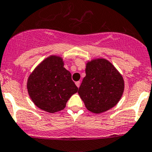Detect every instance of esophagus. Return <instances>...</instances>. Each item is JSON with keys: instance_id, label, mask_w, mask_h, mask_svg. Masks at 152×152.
I'll use <instances>...</instances> for the list:
<instances>
[{"instance_id": "obj_1", "label": "esophagus", "mask_w": 152, "mask_h": 152, "mask_svg": "<svg viewBox=\"0 0 152 152\" xmlns=\"http://www.w3.org/2000/svg\"><path fill=\"white\" fill-rule=\"evenodd\" d=\"M80 85H81V82H79H79H76V85L77 86V88H79V87H80Z\"/></svg>"}]
</instances>
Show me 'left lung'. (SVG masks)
<instances>
[{
  "mask_svg": "<svg viewBox=\"0 0 152 152\" xmlns=\"http://www.w3.org/2000/svg\"><path fill=\"white\" fill-rule=\"evenodd\" d=\"M85 73L78 94L86 108L92 113H101L114 107L124 92L121 73L102 58L88 61Z\"/></svg>",
  "mask_w": 152,
  "mask_h": 152,
  "instance_id": "1",
  "label": "left lung"
}]
</instances>
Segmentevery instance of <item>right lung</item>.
<instances>
[{"mask_svg": "<svg viewBox=\"0 0 152 152\" xmlns=\"http://www.w3.org/2000/svg\"><path fill=\"white\" fill-rule=\"evenodd\" d=\"M34 104L48 113L60 111L78 88L71 73L64 67L63 58L52 55L44 59L30 73L26 83Z\"/></svg>", "mask_w": 152, "mask_h": 152, "instance_id": "1", "label": "right lung"}]
</instances>
